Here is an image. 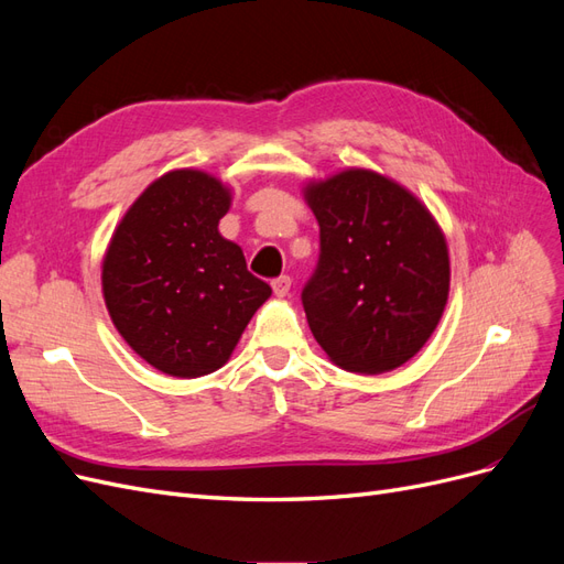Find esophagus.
Here are the masks:
<instances>
[{
	"mask_svg": "<svg viewBox=\"0 0 564 564\" xmlns=\"http://www.w3.org/2000/svg\"><path fill=\"white\" fill-rule=\"evenodd\" d=\"M270 284H272V292H275V296H280V299L289 296V292H292V278H289V275L272 280Z\"/></svg>",
	"mask_w": 564,
	"mask_h": 564,
	"instance_id": "esophagus-1",
	"label": "esophagus"
}]
</instances>
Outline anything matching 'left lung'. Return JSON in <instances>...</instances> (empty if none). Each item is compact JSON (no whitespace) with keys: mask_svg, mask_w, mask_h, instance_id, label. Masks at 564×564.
<instances>
[{"mask_svg":"<svg viewBox=\"0 0 564 564\" xmlns=\"http://www.w3.org/2000/svg\"><path fill=\"white\" fill-rule=\"evenodd\" d=\"M319 261L301 301L329 360L357 373L402 367L425 346L449 296V249L425 204L371 169L311 181Z\"/></svg>","mask_w":564,"mask_h":564,"instance_id":"obj_1","label":"left lung"}]
</instances>
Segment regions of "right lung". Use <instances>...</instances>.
<instances>
[{"instance_id": "1", "label": "right lung", "mask_w": 564, "mask_h": 564, "mask_svg": "<svg viewBox=\"0 0 564 564\" xmlns=\"http://www.w3.org/2000/svg\"><path fill=\"white\" fill-rule=\"evenodd\" d=\"M230 187L199 169L152 181L112 232L104 299L115 329L162 373L197 379L224 367L272 289L218 232Z\"/></svg>"}]
</instances>
